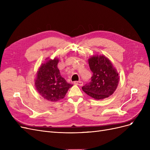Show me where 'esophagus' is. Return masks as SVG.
Masks as SVG:
<instances>
[{
  "mask_svg": "<svg viewBox=\"0 0 150 150\" xmlns=\"http://www.w3.org/2000/svg\"><path fill=\"white\" fill-rule=\"evenodd\" d=\"M75 85H79V86H82L83 84V82L81 81H74V83Z\"/></svg>",
  "mask_w": 150,
  "mask_h": 150,
  "instance_id": "esophagus-1",
  "label": "esophagus"
}]
</instances>
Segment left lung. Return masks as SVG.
I'll return each mask as SVG.
<instances>
[{
  "mask_svg": "<svg viewBox=\"0 0 150 150\" xmlns=\"http://www.w3.org/2000/svg\"><path fill=\"white\" fill-rule=\"evenodd\" d=\"M88 64L93 76L82 90L96 100L104 99L112 95L120 80L119 74L112 62L104 55H95L88 59Z\"/></svg>",
  "mask_w": 150,
  "mask_h": 150,
  "instance_id": "8db88e82",
  "label": "left lung"
}]
</instances>
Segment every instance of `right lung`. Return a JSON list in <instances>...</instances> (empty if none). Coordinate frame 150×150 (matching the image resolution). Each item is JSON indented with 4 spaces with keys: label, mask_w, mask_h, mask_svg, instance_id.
<instances>
[{
    "label": "right lung",
    "mask_w": 150,
    "mask_h": 150,
    "mask_svg": "<svg viewBox=\"0 0 150 150\" xmlns=\"http://www.w3.org/2000/svg\"><path fill=\"white\" fill-rule=\"evenodd\" d=\"M59 59H49L38 69L35 80L36 90L43 98L50 101L63 99L73 85L67 83L57 67Z\"/></svg>",
    "instance_id": "1"
}]
</instances>
